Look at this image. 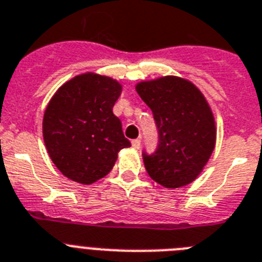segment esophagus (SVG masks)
<instances>
[{
  "mask_svg": "<svg viewBox=\"0 0 262 262\" xmlns=\"http://www.w3.org/2000/svg\"><path fill=\"white\" fill-rule=\"evenodd\" d=\"M132 146L135 149H140V146H141V140H140V138L133 140V141H132Z\"/></svg>",
  "mask_w": 262,
  "mask_h": 262,
  "instance_id": "34e87169",
  "label": "esophagus"
}]
</instances>
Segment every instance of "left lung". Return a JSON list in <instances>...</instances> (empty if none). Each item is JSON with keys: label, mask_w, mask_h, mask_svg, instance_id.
<instances>
[{"label": "left lung", "mask_w": 262, "mask_h": 262, "mask_svg": "<svg viewBox=\"0 0 262 262\" xmlns=\"http://www.w3.org/2000/svg\"><path fill=\"white\" fill-rule=\"evenodd\" d=\"M137 93L150 107L158 130L153 153L142 151L145 169L165 188L188 185L201 173L216 145L209 105L192 82L162 77L140 82Z\"/></svg>", "instance_id": "1"}]
</instances>
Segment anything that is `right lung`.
I'll return each instance as SVG.
<instances>
[{
    "instance_id": "right-lung-1",
    "label": "right lung",
    "mask_w": 262,
    "mask_h": 262,
    "mask_svg": "<svg viewBox=\"0 0 262 262\" xmlns=\"http://www.w3.org/2000/svg\"><path fill=\"white\" fill-rule=\"evenodd\" d=\"M121 85L85 73L63 83L43 114L42 133L52 161L65 177L83 185L111 172L118 151L130 146L113 106Z\"/></svg>"
}]
</instances>
